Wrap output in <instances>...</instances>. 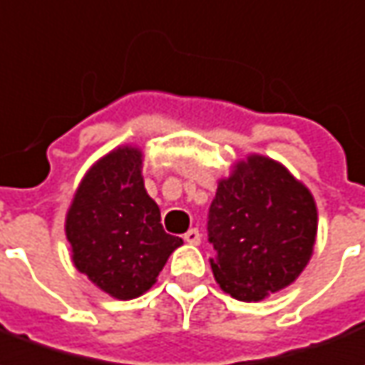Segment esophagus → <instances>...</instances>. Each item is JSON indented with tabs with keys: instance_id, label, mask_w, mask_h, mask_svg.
I'll return each mask as SVG.
<instances>
[{
	"instance_id": "34e87169",
	"label": "esophagus",
	"mask_w": 365,
	"mask_h": 365,
	"mask_svg": "<svg viewBox=\"0 0 365 365\" xmlns=\"http://www.w3.org/2000/svg\"><path fill=\"white\" fill-rule=\"evenodd\" d=\"M182 237H185V242H187V244H192V245L200 244V232H198L196 228L188 230L187 234H185Z\"/></svg>"
}]
</instances>
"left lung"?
<instances>
[{
	"instance_id": "1",
	"label": "left lung",
	"mask_w": 365,
	"mask_h": 365,
	"mask_svg": "<svg viewBox=\"0 0 365 365\" xmlns=\"http://www.w3.org/2000/svg\"><path fill=\"white\" fill-rule=\"evenodd\" d=\"M317 237L309 188L267 157L252 155L220 180L208 210L210 259L220 287L237 301H261L301 275Z\"/></svg>"
}]
</instances>
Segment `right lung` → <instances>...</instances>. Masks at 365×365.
I'll return each instance as SVG.
<instances>
[{
	"instance_id": "1",
	"label": "right lung",
	"mask_w": 365,
	"mask_h": 365,
	"mask_svg": "<svg viewBox=\"0 0 365 365\" xmlns=\"http://www.w3.org/2000/svg\"><path fill=\"white\" fill-rule=\"evenodd\" d=\"M80 273L115 299L151 289L182 240L163 230L161 212L141 178V151L120 147L88 170L66 216Z\"/></svg>"
}]
</instances>
